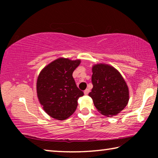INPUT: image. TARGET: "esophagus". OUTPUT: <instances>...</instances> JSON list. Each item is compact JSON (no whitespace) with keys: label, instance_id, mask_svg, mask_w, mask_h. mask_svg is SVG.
<instances>
[{"label":"esophagus","instance_id":"1","mask_svg":"<svg viewBox=\"0 0 158 158\" xmlns=\"http://www.w3.org/2000/svg\"><path fill=\"white\" fill-rule=\"evenodd\" d=\"M89 92H90V90H89V89H85V90H84V95H87L89 93Z\"/></svg>","mask_w":158,"mask_h":158}]
</instances>
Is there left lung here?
<instances>
[{"label":"left lung","mask_w":158,"mask_h":158,"mask_svg":"<svg viewBox=\"0 0 158 158\" xmlns=\"http://www.w3.org/2000/svg\"><path fill=\"white\" fill-rule=\"evenodd\" d=\"M93 89L89 95L93 99L98 111L111 117L119 114L129 101L126 82L116 68L100 63L92 68Z\"/></svg>","instance_id":"1"}]
</instances>
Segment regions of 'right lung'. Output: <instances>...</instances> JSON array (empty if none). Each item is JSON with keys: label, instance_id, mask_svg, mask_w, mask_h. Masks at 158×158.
<instances>
[{"label": "right lung", "instance_id": "obj_1", "mask_svg": "<svg viewBox=\"0 0 158 158\" xmlns=\"http://www.w3.org/2000/svg\"><path fill=\"white\" fill-rule=\"evenodd\" d=\"M80 60L60 58L42 69L37 80V94L46 113L63 121L74 114L77 100L84 93L77 88L73 77Z\"/></svg>", "mask_w": 158, "mask_h": 158}]
</instances>
